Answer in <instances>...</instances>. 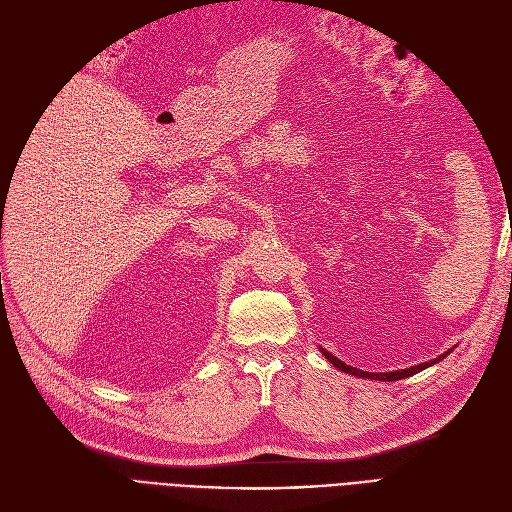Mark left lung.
<instances>
[{
    "mask_svg": "<svg viewBox=\"0 0 512 512\" xmlns=\"http://www.w3.org/2000/svg\"><path fill=\"white\" fill-rule=\"evenodd\" d=\"M320 352L324 354V359H327V361H329L333 367H337L339 371H344V374H350V376H356V378H367V380L395 382V380H404V378H410V376L418 374V371H423V369H427V367H431V365L440 363L442 359H446V356L453 352V348L448 350V352H444V354H440L438 359H433V361H429V363H421V365H414V367H408V369H397V371H389V374H371V371H363V369H356V367H350V365H346L342 359H337V356H333L329 350L320 348Z\"/></svg>",
    "mask_w": 512,
    "mask_h": 512,
    "instance_id": "obj_1",
    "label": "left lung"
}]
</instances>
